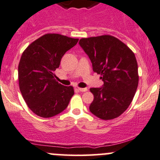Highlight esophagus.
Wrapping results in <instances>:
<instances>
[{"label": "esophagus", "instance_id": "obj_1", "mask_svg": "<svg viewBox=\"0 0 160 160\" xmlns=\"http://www.w3.org/2000/svg\"><path fill=\"white\" fill-rule=\"evenodd\" d=\"M77 90H80V92H87V88H80V87H77Z\"/></svg>", "mask_w": 160, "mask_h": 160}]
</instances>
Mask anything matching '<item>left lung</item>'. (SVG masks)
I'll use <instances>...</instances> for the list:
<instances>
[{
    "label": "left lung",
    "instance_id": "1",
    "mask_svg": "<svg viewBox=\"0 0 160 160\" xmlns=\"http://www.w3.org/2000/svg\"><path fill=\"white\" fill-rule=\"evenodd\" d=\"M91 60L93 70L103 85L90 88L93 100L90 111L101 120L120 117L130 105L138 87L135 54L121 40L110 35L82 38L79 41Z\"/></svg>",
    "mask_w": 160,
    "mask_h": 160
}]
</instances>
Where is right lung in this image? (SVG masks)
I'll use <instances>...</instances> for the list:
<instances>
[{"label":"right lung","instance_id":"1","mask_svg":"<svg viewBox=\"0 0 160 160\" xmlns=\"http://www.w3.org/2000/svg\"><path fill=\"white\" fill-rule=\"evenodd\" d=\"M79 39L48 33L31 43L23 52L18 65V80L22 97L31 110L43 118L63 112L74 94L73 87L56 80L53 72L62 57Z\"/></svg>","mask_w":160,"mask_h":160}]
</instances>
